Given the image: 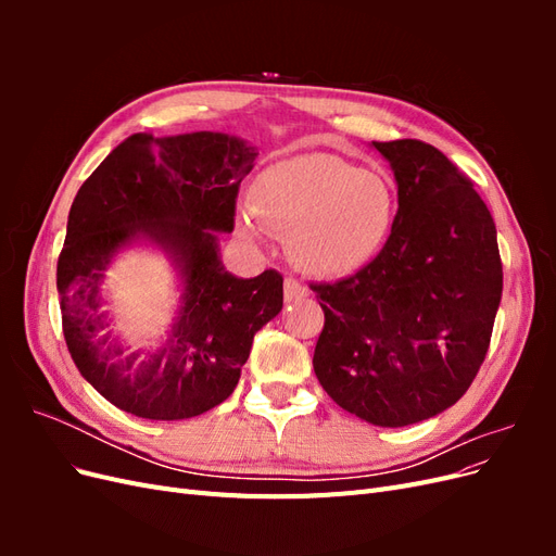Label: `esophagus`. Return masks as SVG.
<instances>
[{
  "label": "esophagus",
  "instance_id": "obj_1",
  "mask_svg": "<svg viewBox=\"0 0 556 556\" xmlns=\"http://www.w3.org/2000/svg\"><path fill=\"white\" fill-rule=\"evenodd\" d=\"M311 292L294 278H285V301H301L306 299Z\"/></svg>",
  "mask_w": 556,
  "mask_h": 556
}]
</instances>
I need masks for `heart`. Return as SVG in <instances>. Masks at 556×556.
<instances>
[{"mask_svg": "<svg viewBox=\"0 0 556 556\" xmlns=\"http://www.w3.org/2000/svg\"><path fill=\"white\" fill-rule=\"evenodd\" d=\"M252 211L239 233L257 241L264 227L288 233L292 260L313 276L339 278L371 264L390 239L392 182L329 153H301L268 164L250 188Z\"/></svg>", "mask_w": 556, "mask_h": 556, "instance_id": "1", "label": "heart"}]
</instances>
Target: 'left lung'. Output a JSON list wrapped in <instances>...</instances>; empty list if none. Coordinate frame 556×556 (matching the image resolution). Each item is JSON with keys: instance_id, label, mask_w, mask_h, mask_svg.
<instances>
[{"instance_id": "obj_1", "label": "left lung", "mask_w": 556, "mask_h": 556, "mask_svg": "<svg viewBox=\"0 0 556 556\" xmlns=\"http://www.w3.org/2000/svg\"><path fill=\"white\" fill-rule=\"evenodd\" d=\"M371 146L394 172L399 211L371 264L313 285L325 311L313 368L343 410L396 429L466 394L490 348L503 268L492 213L439 148Z\"/></svg>"}]
</instances>
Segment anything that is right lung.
<instances>
[{
  "label": "right lung",
  "instance_id": "1",
  "mask_svg": "<svg viewBox=\"0 0 556 556\" xmlns=\"http://www.w3.org/2000/svg\"><path fill=\"white\" fill-rule=\"evenodd\" d=\"M257 148L223 131L131 134L80 185L58 260L66 348L113 406L146 419H188L231 396L255 333L282 308L274 268L239 278L220 260L241 180ZM155 247L177 274L179 304L157 349L129 353L101 294L112 260Z\"/></svg>",
  "mask_w": 556,
  "mask_h": 556
}]
</instances>
